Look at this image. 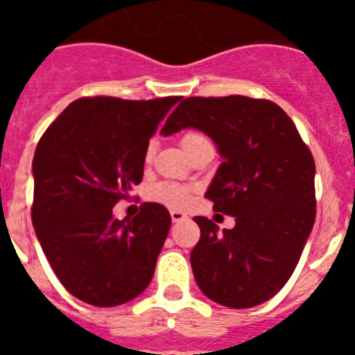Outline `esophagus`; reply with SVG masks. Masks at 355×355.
Instances as JSON below:
<instances>
[{"mask_svg":"<svg viewBox=\"0 0 355 355\" xmlns=\"http://www.w3.org/2000/svg\"><path fill=\"white\" fill-rule=\"evenodd\" d=\"M171 218H172V222H175V224H178V222L187 220L188 216L184 215L183 211H180V209H172V211H171Z\"/></svg>","mask_w":355,"mask_h":355,"instance_id":"obj_1","label":"esophagus"}]
</instances>
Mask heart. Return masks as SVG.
I'll return each instance as SVG.
<instances>
[{
	"mask_svg": "<svg viewBox=\"0 0 355 355\" xmlns=\"http://www.w3.org/2000/svg\"><path fill=\"white\" fill-rule=\"evenodd\" d=\"M202 140H208V139H206L205 135L200 133V131L190 130L187 131V133L181 135L180 142H181V147H183V150L187 153L190 147L202 142ZM155 150H156L155 140H150L146 147V162H150V159H153ZM150 199L156 200V202H162V205L165 206H171V208H183V206H187L188 199H190V190L175 183H159L156 184V187H153V190H150Z\"/></svg>",
	"mask_w": 355,
	"mask_h": 355,
	"instance_id": "obj_1",
	"label": "heart"
}]
</instances>
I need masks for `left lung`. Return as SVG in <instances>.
Instances as JSON below:
<instances>
[{
    "label": "left lung",
    "mask_w": 355,
    "mask_h": 355,
    "mask_svg": "<svg viewBox=\"0 0 355 355\" xmlns=\"http://www.w3.org/2000/svg\"><path fill=\"white\" fill-rule=\"evenodd\" d=\"M205 131L224 158L206 197L234 216L222 229L196 216L200 238L190 254L200 291L245 309L272 299L299 263L316 216L315 159L293 121L268 99L187 97L168 115L165 137Z\"/></svg>",
    "instance_id": "8db88e82"
}]
</instances>
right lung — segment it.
<instances>
[{"label": "right lung", "instance_id": "right-lung-1", "mask_svg": "<svg viewBox=\"0 0 355 355\" xmlns=\"http://www.w3.org/2000/svg\"><path fill=\"white\" fill-rule=\"evenodd\" d=\"M180 99L81 97L37 144L31 222L56 277L83 302L114 307L149 286L171 215L144 202L119 220L112 208L142 181L149 139Z\"/></svg>", "mask_w": 355, "mask_h": 355}]
</instances>
